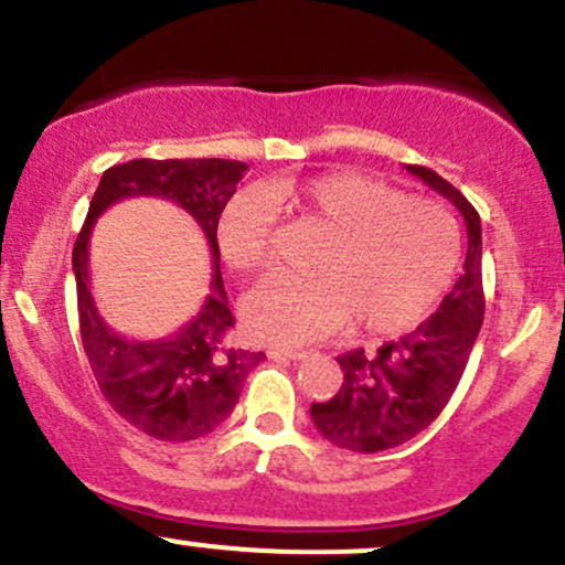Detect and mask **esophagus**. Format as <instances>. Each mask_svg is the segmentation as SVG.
I'll return each instance as SVG.
<instances>
[{
    "label": "esophagus",
    "instance_id": "esophagus-1",
    "mask_svg": "<svg viewBox=\"0 0 565 565\" xmlns=\"http://www.w3.org/2000/svg\"><path fill=\"white\" fill-rule=\"evenodd\" d=\"M308 350H284V348H270L268 359L274 361H305L308 359Z\"/></svg>",
    "mask_w": 565,
    "mask_h": 565
}]
</instances>
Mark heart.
Returning <instances> with one entry per match:
<instances>
[{
	"label": "heart",
	"mask_w": 565,
	"mask_h": 565,
	"mask_svg": "<svg viewBox=\"0 0 565 565\" xmlns=\"http://www.w3.org/2000/svg\"><path fill=\"white\" fill-rule=\"evenodd\" d=\"M274 212L321 233L327 244L310 265V281L268 278L244 297L246 332L268 345H305L348 319L355 332H401L430 313L457 270L459 236L444 206L334 170L270 180L228 201L217 244L236 274L268 265Z\"/></svg>",
	"instance_id": "obj_1"
}]
</instances>
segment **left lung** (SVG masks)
<instances>
[{
	"label": "left lung",
	"mask_w": 565,
	"mask_h": 565,
	"mask_svg": "<svg viewBox=\"0 0 565 565\" xmlns=\"http://www.w3.org/2000/svg\"><path fill=\"white\" fill-rule=\"evenodd\" d=\"M406 170L457 206L468 225V257L438 313L374 355L364 348L340 355L337 364L345 374L340 393L310 406V419L329 444L359 454L406 444L444 412L483 323V244L476 206L438 172L419 164Z\"/></svg>",
	"instance_id": "obj_1"
}]
</instances>
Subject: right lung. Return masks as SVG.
<instances>
[{"label": "right lung", "instance_id": "obj_1", "mask_svg": "<svg viewBox=\"0 0 565 565\" xmlns=\"http://www.w3.org/2000/svg\"><path fill=\"white\" fill-rule=\"evenodd\" d=\"M246 172L233 159H132L103 172L74 244L82 345L103 398L129 425L157 440H196L236 406L249 372L265 353L231 345L233 313L220 276L217 223ZM129 195H159L183 205L207 233L216 278L202 313L172 338L138 343L105 327L88 295L86 246L94 220Z\"/></svg>", "mask_w": 565, "mask_h": 565}]
</instances>
